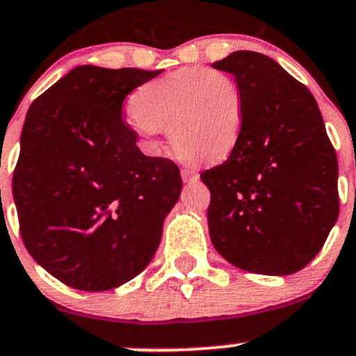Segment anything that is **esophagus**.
Masks as SVG:
<instances>
[{
  "instance_id": "34e87169",
  "label": "esophagus",
  "mask_w": 356,
  "mask_h": 356,
  "mask_svg": "<svg viewBox=\"0 0 356 356\" xmlns=\"http://www.w3.org/2000/svg\"><path fill=\"white\" fill-rule=\"evenodd\" d=\"M181 178H183V181H185V183L193 181V179L198 178V171L195 170V168H183Z\"/></svg>"
}]
</instances>
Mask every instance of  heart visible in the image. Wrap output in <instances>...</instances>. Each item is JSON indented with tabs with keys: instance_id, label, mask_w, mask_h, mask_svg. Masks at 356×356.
Wrapping results in <instances>:
<instances>
[{
	"instance_id": "b5f03b06",
	"label": "heart",
	"mask_w": 356,
	"mask_h": 356,
	"mask_svg": "<svg viewBox=\"0 0 356 356\" xmlns=\"http://www.w3.org/2000/svg\"><path fill=\"white\" fill-rule=\"evenodd\" d=\"M131 127L149 149L168 131L175 151L185 159L220 161L231 154L243 129L244 103L231 74L183 67L137 90Z\"/></svg>"
}]
</instances>
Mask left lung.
<instances>
[{"instance_id":"8db88e82","label":"left lung","mask_w":356,"mask_h":356,"mask_svg":"<svg viewBox=\"0 0 356 356\" xmlns=\"http://www.w3.org/2000/svg\"><path fill=\"white\" fill-rule=\"evenodd\" d=\"M243 95V129L227 161L200 175L210 241L259 275H290L316 258L338 220V159L319 106L277 60L236 51L212 64Z\"/></svg>"}]
</instances>
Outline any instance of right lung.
Masks as SVG:
<instances>
[{
    "label": "right lung",
    "instance_id": "obj_1",
    "mask_svg": "<svg viewBox=\"0 0 356 356\" xmlns=\"http://www.w3.org/2000/svg\"><path fill=\"white\" fill-rule=\"evenodd\" d=\"M158 74L78 66L26 112L13 173L22 239L72 289L102 292L137 277L181 193L177 164L144 156L122 120L125 97Z\"/></svg>",
    "mask_w": 356,
    "mask_h": 356
}]
</instances>
